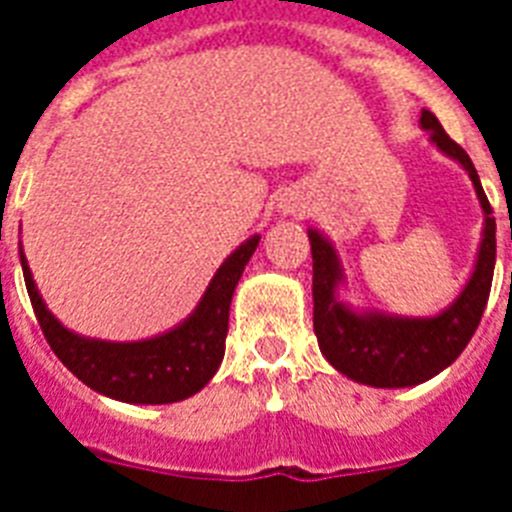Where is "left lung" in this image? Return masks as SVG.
I'll return each instance as SVG.
<instances>
[{"label":"left lung","instance_id":"8db88e82","mask_svg":"<svg viewBox=\"0 0 512 512\" xmlns=\"http://www.w3.org/2000/svg\"><path fill=\"white\" fill-rule=\"evenodd\" d=\"M420 124L444 154L457 159L468 170L470 180L476 185L478 201L486 212L476 271L470 276L468 287L462 289V295L444 313L433 319H398V316L356 313L345 308L335 297L337 281L342 279L335 247L321 233L308 231L313 255V329L319 337L321 353L337 372L374 388L420 385L452 364L481 324L492 289L497 223L476 167L430 111H422Z\"/></svg>","mask_w":512,"mask_h":512}]
</instances>
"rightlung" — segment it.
Segmentation results:
<instances>
[{"label":"right lung","instance_id":"add662e5","mask_svg":"<svg viewBox=\"0 0 512 512\" xmlns=\"http://www.w3.org/2000/svg\"><path fill=\"white\" fill-rule=\"evenodd\" d=\"M257 241L260 236L244 241L220 265L196 311L180 327L143 342L87 340L68 332L44 308L23 252H20V265L44 337L55 350V356L87 388L127 404H175L199 393L223 361L233 289L239 284L244 265L257 249Z\"/></svg>","mask_w":512,"mask_h":512}]
</instances>
